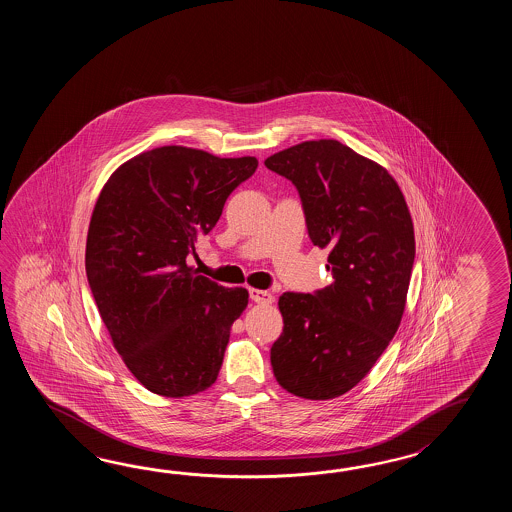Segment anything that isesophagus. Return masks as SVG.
<instances>
[{
	"instance_id": "1",
	"label": "esophagus",
	"mask_w": 512,
	"mask_h": 512,
	"mask_svg": "<svg viewBox=\"0 0 512 512\" xmlns=\"http://www.w3.org/2000/svg\"><path fill=\"white\" fill-rule=\"evenodd\" d=\"M251 298L256 304L269 305L272 304L274 296L269 291H261V289H251Z\"/></svg>"
}]
</instances>
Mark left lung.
<instances>
[{
  "label": "left lung",
  "instance_id": "obj_1",
  "mask_svg": "<svg viewBox=\"0 0 512 512\" xmlns=\"http://www.w3.org/2000/svg\"><path fill=\"white\" fill-rule=\"evenodd\" d=\"M298 188L313 245L329 249L333 283L283 293L274 377L302 399L355 388L401 326L415 258L414 223L401 188L375 161L333 139L305 141L265 159Z\"/></svg>",
  "mask_w": 512,
  "mask_h": 512
}]
</instances>
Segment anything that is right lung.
Returning <instances> with one entry per match:
<instances>
[{
    "label": "right lung",
    "instance_id": "1",
    "mask_svg": "<svg viewBox=\"0 0 512 512\" xmlns=\"http://www.w3.org/2000/svg\"><path fill=\"white\" fill-rule=\"evenodd\" d=\"M256 168L251 155L161 146L120 164L98 196L87 282L120 359L150 392L188 397L218 379L249 291L197 274L186 256Z\"/></svg>",
    "mask_w": 512,
    "mask_h": 512
}]
</instances>
